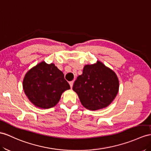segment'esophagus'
Masks as SVG:
<instances>
[{
    "instance_id": "obj_1",
    "label": "esophagus",
    "mask_w": 151,
    "mask_h": 151,
    "mask_svg": "<svg viewBox=\"0 0 151 151\" xmlns=\"http://www.w3.org/2000/svg\"><path fill=\"white\" fill-rule=\"evenodd\" d=\"M69 84H70V88H72V86H73V81H70V82H69Z\"/></svg>"
}]
</instances>
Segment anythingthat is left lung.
<instances>
[{"mask_svg": "<svg viewBox=\"0 0 151 151\" xmlns=\"http://www.w3.org/2000/svg\"><path fill=\"white\" fill-rule=\"evenodd\" d=\"M119 83L115 73L100 61L87 65L83 74L79 76L73 85L84 108L97 110L111 103L119 91Z\"/></svg>", "mask_w": 151, "mask_h": 151, "instance_id": "left-lung-1", "label": "left lung"}]
</instances>
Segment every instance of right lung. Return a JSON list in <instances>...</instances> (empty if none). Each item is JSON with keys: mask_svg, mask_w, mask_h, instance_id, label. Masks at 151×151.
Here are the masks:
<instances>
[{"mask_svg": "<svg viewBox=\"0 0 151 151\" xmlns=\"http://www.w3.org/2000/svg\"><path fill=\"white\" fill-rule=\"evenodd\" d=\"M23 88L32 104L40 108H52L59 102L62 93L69 90L64 74L53 63L43 61L25 74Z\"/></svg>", "mask_w": 151, "mask_h": 151, "instance_id": "right-lung-1", "label": "right lung"}]
</instances>
